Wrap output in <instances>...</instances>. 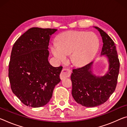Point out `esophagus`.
Here are the masks:
<instances>
[{"label":"esophagus","instance_id":"esophagus-1","mask_svg":"<svg viewBox=\"0 0 127 127\" xmlns=\"http://www.w3.org/2000/svg\"><path fill=\"white\" fill-rule=\"evenodd\" d=\"M71 70L69 68H63L62 69V71L60 73V77L62 80L66 77H69L71 76Z\"/></svg>","mask_w":127,"mask_h":127}]
</instances>
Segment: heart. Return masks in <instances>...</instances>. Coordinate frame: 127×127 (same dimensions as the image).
<instances>
[{
	"label": "heart",
	"instance_id": "b5f03b06",
	"mask_svg": "<svg viewBox=\"0 0 127 127\" xmlns=\"http://www.w3.org/2000/svg\"><path fill=\"white\" fill-rule=\"evenodd\" d=\"M58 43H53L51 52L58 61L64 62L70 55L71 63L82 67L92 61L99 46V38L94 33L68 31L60 34Z\"/></svg>",
	"mask_w": 127,
	"mask_h": 127
}]
</instances>
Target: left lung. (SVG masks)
Returning <instances> with one entry per match:
<instances>
[{"mask_svg":"<svg viewBox=\"0 0 127 127\" xmlns=\"http://www.w3.org/2000/svg\"><path fill=\"white\" fill-rule=\"evenodd\" d=\"M103 41L101 55H105L109 62V69L103 76H96L91 71L93 62L73 69L71 79L72 94L77 103L87 107L103 104L116 89L120 62L114 42L103 30L95 27Z\"/></svg>","mask_w":127,"mask_h":127,"instance_id":"8db88e82","label":"left lung"}]
</instances>
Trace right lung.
Masks as SVG:
<instances>
[{
  "instance_id": "right-lung-1",
  "label": "right lung",
  "mask_w": 127,
  "mask_h": 127,
  "mask_svg": "<svg viewBox=\"0 0 127 127\" xmlns=\"http://www.w3.org/2000/svg\"><path fill=\"white\" fill-rule=\"evenodd\" d=\"M55 29L32 28L18 38L12 50L8 77L12 92L25 105L40 107L50 101L60 81L63 67L48 61L50 38Z\"/></svg>"
}]
</instances>
